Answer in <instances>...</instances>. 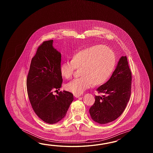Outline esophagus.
Here are the masks:
<instances>
[{
    "mask_svg": "<svg viewBox=\"0 0 153 153\" xmlns=\"http://www.w3.org/2000/svg\"><path fill=\"white\" fill-rule=\"evenodd\" d=\"M74 96L75 97H79L81 96V94H74Z\"/></svg>",
    "mask_w": 153,
    "mask_h": 153,
    "instance_id": "esophagus-1",
    "label": "esophagus"
}]
</instances>
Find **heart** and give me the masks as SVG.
<instances>
[{"mask_svg": "<svg viewBox=\"0 0 153 153\" xmlns=\"http://www.w3.org/2000/svg\"><path fill=\"white\" fill-rule=\"evenodd\" d=\"M116 56L109 47L96 45L75 53L71 62L63 63L59 67L63 78H71L76 69L80 70V78L65 85V89L74 94H81L92 84L100 86L107 81L113 72Z\"/></svg>", "mask_w": 153, "mask_h": 153, "instance_id": "obj_1", "label": "heart"}]
</instances>
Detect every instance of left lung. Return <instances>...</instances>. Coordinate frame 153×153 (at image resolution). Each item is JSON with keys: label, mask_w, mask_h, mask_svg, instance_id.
<instances>
[{"label": "left lung", "mask_w": 153, "mask_h": 153, "mask_svg": "<svg viewBox=\"0 0 153 153\" xmlns=\"http://www.w3.org/2000/svg\"><path fill=\"white\" fill-rule=\"evenodd\" d=\"M132 74L126 56H122L109 80L97 89L89 113L95 122L107 124L119 117L127 105L131 93Z\"/></svg>", "instance_id": "1"}]
</instances>
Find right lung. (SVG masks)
I'll return each instance as SVG.
<instances>
[{
	"label": "right lung",
	"mask_w": 153,
	"mask_h": 153,
	"mask_svg": "<svg viewBox=\"0 0 153 153\" xmlns=\"http://www.w3.org/2000/svg\"><path fill=\"white\" fill-rule=\"evenodd\" d=\"M53 40L45 41L38 48L32 59L27 78L30 103L37 116L48 124L59 122L65 117L73 95L59 90L62 84L59 72L61 54L53 48Z\"/></svg>",
	"instance_id": "right-lung-1"
}]
</instances>
